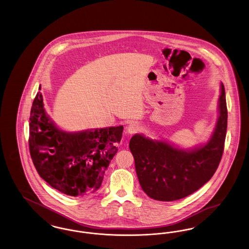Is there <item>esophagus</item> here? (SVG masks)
Masks as SVG:
<instances>
[{
    "instance_id": "34e87169",
    "label": "esophagus",
    "mask_w": 249,
    "mask_h": 249,
    "mask_svg": "<svg viewBox=\"0 0 249 249\" xmlns=\"http://www.w3.org/2000/svg\"><path fill=\"white\" fill-rule=\"evenodd\" d=\"M126 130H127L128 133L133 134V133H135L137 130H139V124L136 123V122H132V123H130V124L127 126Z\"/></svg>"
}]
</instances>
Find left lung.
Masks as SVG:
<instances>
[{
	"mask_svg": "<svg viewBox=\"0 0 249 249\" xmlns=\"http://www.w3.org/2000/svg\"><path fill=\"white\" fill-rule=\"evenodd\" d=\"M219 117L209 142L193 150L135 134L130 141L135 170L142 190L157 201H177L201 188L215 173L224 151L228 110L221 84Z\"/></svg>",
	"mask_w": 249,
	"mask_h": 249,
	"instance_id": "left-lung-1",
	"label": "left lung"
}]
</instances>
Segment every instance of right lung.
<instances>
[{
  "label": "right lung",
  "instance_id": "right-lung-1",
  "mask_svg": "<svg viewBox=\"0 0 249 249\" xmlns=\"http://www.w3.org/2000/svg\"><path fill=\"white\" fill-rule=\"evenodd\" d=\"M122 131L123 126L60 130L46 115L39 91L31 109L30 153L39 176L52 188L72 197L88 196L100 189Z\"/></svg>",
  "mask_w": 249,
  "mask_h": 249
}]
</instances>
